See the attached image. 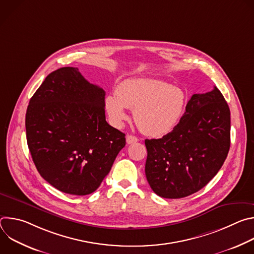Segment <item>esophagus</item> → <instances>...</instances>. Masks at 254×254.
<instances>
[{"label":"esophagus","mask_w":254,"mask_h":254,"mask_svg":"<svg viewBox=\"0 0 254 254\" xmlns=\"http://www.w3.org/2000/svg\"><path fill=\"white\" fill-rule=\"evenodd\" d=\"M137 140H138V138H137L136 136H134V135H129V134L127 135V142L128 144L134 143V142H136Z\"/></svg>","instance_id":"esophagus-1"}]
</instances>
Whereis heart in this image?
<instances>
[{
    "instance_id": "heart-1",
    "label": "heart",
    "mask_w": 254,
    "mask_h": 254,
    "mask_svg": "<svg viewBox=\"0 0 254 254\" xmlns=\"http://www.w3.org/2000/svg\"><path fill=\"white\" fill-rule=\"evenodd\" d=\"M185 93L172 84L157 79H127L120 83L116 94L107 95L105 107L112 123L123 127L127 108L134 111L139 129L147 135L161 137L171 132L184 114Z\"/></svg>"
}]
</instances>
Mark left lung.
<instances>
[{
    "label": "left lung",
    "mask_w": 254,
    "mask_h": 254,
    "mask_svg": "<svg viewBox=\"0 0 254 254\" xmlns=\"http://www.w3.org/2000/svg\"><path fill=\"white\" fill-rule=\"evenodd\" d=\"M144 143V172L157 195L178 199L198 192L218 173L229 152L230 110L224 96L216 86L193 94L177 127Z\"/></svg>",
    "instance_id": "obj_1"
}]
</instances>
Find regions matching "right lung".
<instances>
[{"instance_id":"add662e5","label":"right lung","mask_w":254,"mask_h":254,"mask_svg":"<svg viewBox=\"0 0 254 254\" xmlns=\"http://www.w3.org/2000/svg\"><path fill=\"white\" fill-rule=\"evenodd\" d=\"M105 92L77 67L50 73L31 97L26 135L41 177L61 192H94L126 146V134L108 125Z\"/></svg>"}]
</instances>
